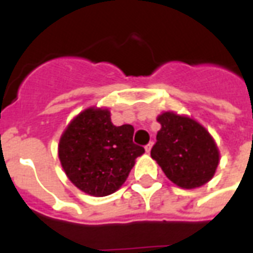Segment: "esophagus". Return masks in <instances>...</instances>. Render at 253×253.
<instances>
[{
  "instance_id": "34e87169",
  "label": "esophagus",
  "mask_w": 253,
  "mask_h": 253,
  "mask_svg": "<svg viewBox=\"0 0 253 253\" xmlns=\"http://www.w3.org/2000/svg\"><path fill=\"white\" fill-rule=\"evenodd\" d=\"M151 148H152V143H148V144L145 145V151L149 154V151H151Z\"/></svg>"
}]
</instances>
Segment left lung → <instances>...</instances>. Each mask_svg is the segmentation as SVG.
<instances>
[{"label":"left lung","mask_w":253,"mask_h":253,"mask_svg":"<svg viewBox=\"0 0 253 253\" xmlns=\"http://www.w3.org/2000/svg\"><path fill=\"white\" fill-rule=\"evenodd\" d=\"M162 128L151 149L166 176L182 189L208 183L220 162L214 140L201 124L186 116L166 112L158 117Z\"/></svg>","instance_id":"8db88e82"}]
</instances>
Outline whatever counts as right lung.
<instances>
[{
  "label": "right lung",
  "mask_w": 253,
  "mask_h": 253,
  "mask_svg": "<svg viewBox=\"0 0 253 253\" xmlns=\"http://www.w3.org/2000/svg\"><path fill=\"white\" fill-rule=\"evenodd\" d=\"M134 129L116 126L108 109L88 108L68 124L59 141V159L68 179L94 197L117 191L144 148L133 143Z\"/></svg>",
  "instance_id": "add662e5"
}]
</instances>
